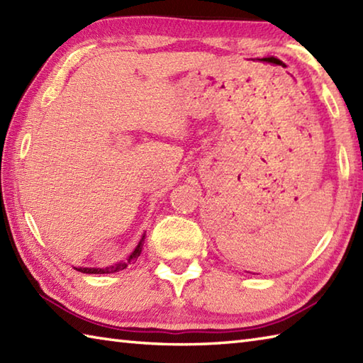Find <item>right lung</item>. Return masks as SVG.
Wrapping results in <instances>:
<instances>
[{
	"label": "right lung",
	"instance_id": "obj_1",
	"mask_svg": "<svg viewBox=\"0 0 363 363\" xmlns=\"http://www.w3.org/2000/svg\"><path fill=\"white\" fill-rule=\"evenodd\" d=\"M143 238H145V234L142 235L140 242H138V245L135 246V250H134L133 252H130V256H129L126 260L117 262V264H115V265L106 267V268H76V269H78V272H81V273H87V274H106V273L121 272V269H125V268L130 264V262L137 260V257L140 256V252H142V246H143Z\"/></svg>",
	"mask_w": 363,
	"mask_h": 363
}]
</instances>
